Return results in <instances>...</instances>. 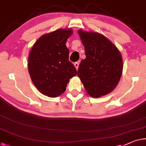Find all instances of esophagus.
Segmentation results:
<instances>
[{
    "mask_svg": "<svg viewBox=\"0 0 146 146\" xmlns=\"http://www.w3.org/2000/svg\"><path fill=\"white\" fill-rule=\"evenodd\" d=\"M74 64V66H75L76 69L78 70V67H79V62H75Z\"/></svg>",
    "mask_w": 146,
    "mask_h": 146,
    "instance_id": "obj_1",
    "label": "esophagus"
}]
</instances>
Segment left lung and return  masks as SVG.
<instances>
[{"label": "left lung", "instance_id": "obj_1", "mask_svg": "<svg viewBox=\"0 0 146 146\" xmlns=\"http://www.w3.org/2000/svg\"><path fill=\"white\" fill-rule=\"evenodd\" d=\"M78 34L86 57L80 62L78 76L90 96L96 98L105 96L116 88L122 76L121 54L100 33L78 30Z\"/></svg>", "mask_w": 146, "mask_h": 146}]
</instances>
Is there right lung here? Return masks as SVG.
Masks as SVG:
<instances>
[{"label":"right lung","instance_id":"right-lung-1","mask_svg":"<svg viewBox=\"0 0 146 146\" xmlns=\"http://www.w3.org/2000/svg\"><path fill=\"white\" fill-rule=\"evenodd\" d=\"M71 29H59L42 35L29 54L28 72L35 87L49 98H56L66 90L69 80L77 74L69 61L66 43Z\"/></svg>","mask_w":146,"mask_h":146}]
</instances>
